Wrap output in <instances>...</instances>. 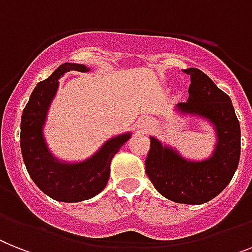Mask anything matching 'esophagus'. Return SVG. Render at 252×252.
Wrapping results in <instances>:
<instances>
[{"mask_svg":"<svg viewBox=\"0 0 252 252\" xmlns=\"http://www.w3.org/2000/svg\"><path fill=\"white\" fill-rule=\"evenodd\" d=\"M148 127H149V124L147 121H145V120L140 121V128H141V130H143V131L148 130Z\"/></svg>","mask_w":252,"mask_h":252,"instance_id":"34e87169","label":"esophagus"}]
</instances>
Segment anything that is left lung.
<instances>
[{"label":"left lung","mask_w":252,"mask_h":252,"mask_svg":"<svg viewBox=\"0 0 252 252\" xmlns=\"http://www.w3.org/2000/svg\"><path fill=\"white\" fill-rule=\"evenodd\" d=\"M190 76L189 97L176 109L209 120L215 126L218 143L214 155L203 161H188L175 149L151 138L145 172L155 188L170 201L201 205L225 188L238 167L241 128L230 97L197 68L184 69Z\"/></svg>","instance_id":"8db88e82"}]
</instances>
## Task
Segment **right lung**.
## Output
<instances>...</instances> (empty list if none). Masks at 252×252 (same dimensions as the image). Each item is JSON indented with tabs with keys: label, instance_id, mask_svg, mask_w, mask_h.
Returning a JSON list of instances; mask_svg holds the SVG:
<instances>
[{
	"label": "right lung",
	"instance_id": "obj_1",
	"mask_svg": "<svg viewBox=\"0 0 252 252\" xmlns=\"http://www.w3.org/2000/svg\"><path fill=\"white\" fill-rule=\"evenodd\" d=\"M69 70L87 72L89 68L64 63L34 87L22 114L20 149L27 171L34 184L53 199L72 203L93 198L105 188L112 158L130 139V134L112 138L91 158L80 163H62L54 158L43 139L42 126L58 90V80Z\"/></svg>",
	"mask_w": 252,
	"mask_h": 252
}]
</instances>
